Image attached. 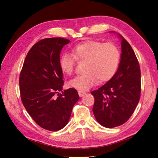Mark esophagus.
I'll return each instance as SVG.
<instances>
[{"label": "esophagus", "mask_w": 158, "mask_h": 158, "mask_svg": "<svg viewBox=\"0 0 158 158\" xmlns=\"http://www.w3.org/2000/svg\"><path fill=\"white\" fill-rule=\"evenodd\" d=\"M78 95H80V97H82V96H84V95L85 94V92H82V91H80V90L78 91Z\"/></svg>", "instance_id": "obj_1"}]
</instances>
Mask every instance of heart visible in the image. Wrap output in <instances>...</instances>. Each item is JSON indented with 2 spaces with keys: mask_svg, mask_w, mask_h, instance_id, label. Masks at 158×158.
I'll return each instance as SVG.
<instances>
[{
  "mask_svg": "<svg viewBox=\"0 0 158 158\" xmlns=\"http://www.w3.org/2000/svg\"><path fill=\"white\" fill-rule=\"evenodd\" d=\"M71 54L64 53L59 59L61 70L66 75L73 74L76 60L85 61V73L77 76L69 82L71 88L88 90L97 82H106L116 74L121 60L118 47L111 43L87 41L71 50Z\"/></svg>",
  "mask_w": 158,
  "mask_h": 158,
  "instance_id": "1",
  "label": "heart"
}]
</instances>
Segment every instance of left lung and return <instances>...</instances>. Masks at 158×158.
<instances>
[{"instance_id":"1","label":"left lung","mask_w":158,"mask_h":158,"mask_svg":"<svg viewBox=\"0 0 158 158\" xmlns=\"http://www.w3.org/2000/svg\"><path fill=\"white\" fill-rule=\"evenodd\" d=\"M113 32L114 31H110ZM121 60L116 74L102 87L91 92L95 102L93 113L104 127L126 123L139 102L141 92L140 65L131 45L121 35Z\"/></svg>"}]
</instances>
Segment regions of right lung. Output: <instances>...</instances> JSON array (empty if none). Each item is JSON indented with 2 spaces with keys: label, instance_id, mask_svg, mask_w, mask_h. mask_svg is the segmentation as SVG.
I'll return each instance as SVG.
<instances>
[{
  "label": "right lung",
  "instance_id": "obj_1",
  "mask_svg": "<svg viewBox=\"0 0 158 158\" xmlns=\"http://www.w3.org/2000/svg\"><path fill=\"white\" fill-rule=\"evenodd\" d=\"M69 43L61 37L36 43L27 52L19 79L23 106L38 125L50 131H59L67 125L80 98L74 88L63 91L60 54Z\"/></svg>",
  "mask_w": 158,
  "mask_h": 158
}]
</instances>
